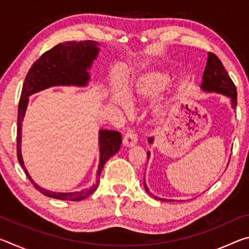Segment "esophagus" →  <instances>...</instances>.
Masks as SVG:
<instances>
[{"mask_svg": "<svg viewBox=\"0 0 249 249\" xmlns=\"http://www.w3.org/2000/svg\"><path fill=\"white\" fill-rule=\"evenodd\" d=\"M137 141L138 138H137L136 133H134L133 130H128L123 138V145L125 147H132L135 144H137Z\"/></svg>", "mask_w": 249, "mask_h": 249, "instance_id": "obj_1", "label": "esophagus"}]
</instances>
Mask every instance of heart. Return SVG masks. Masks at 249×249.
<instances>
[{
  "instance_id": "obj_1",
  "label": "heart",
  "mask_w": 249,
  "mask_h": 249,
  "mask_svg": "<svg viewBox=\"0 0 249 249\" xmlns=\"http://www.w3.org/2000/svg\"><path fill=\"white\" fill-rule=\"evenodd\" d=\"M169 75L166 73L159 72V71H149V72L138 75L130 88L126 91V94L129 99L133 100L153 99L169 83ZM112 99L121 107H128V100L122 92H114Z\"/></svg>"
}]
</instances>
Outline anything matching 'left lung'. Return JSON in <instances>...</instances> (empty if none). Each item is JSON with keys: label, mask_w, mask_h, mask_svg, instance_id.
I'll return each mask as SVG.
<instances>
[{"label": "left lung", "mask_w": 249, "mask_h": 249, "mask_svg": "<svg viewBox=\"0 0 249 249\" xmlns=\"http://www.w3.org/2000/svg\"><path fill=\"white\" fill-rule=\"evenodd\" d=\"M201 88L205 91H214L230 96L234 108L237 105V91H236V86L234 84L233 80L231 79L229 73H227L220 58L213 53H209L208 62H206V67L203 73V82L201 84ZM153 142V140L149 138V142ZM149 156L150 154L147 153V157L149 158ZM144 188L145 191L150 195L149 189L145 182Z\"/></svg>", "instance_id": "1"}]
</instances>
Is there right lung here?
<instances>
[{
    "label": "right lung",
    "mask_w": 249,
    "mask_h": 249,
    "mask_svg": "<svg viewBox=\"0 0 249 249\" xmlns=\"http://www.w3.org/2000/svg\"><path fill=\"white\" fill-rule=\"evenodd\" d=\"M98 43L93 40H80V41H64L47 50L34 62L31 69L25 77L23 83L22 93L18 103V136H16V153L20 166L26 174L28 180L33 183L36 190L49 197L65 201H81L91 196L98 188L101 172L104 163L120 150L122 144V136L115 130L103 129L100 132V163L98 170V182L93 187L80 192L71 193H56L40 188L32 180L28 175L26 168L24 167L22 154H20V129L24 119L25 109H26L28 96L36 93L40 90L53 86H84L89 80L88 68H90L92 61L98 56L99 48Z\"/></svg>",
    "instance_id": "add662e5"
}]
</instances>
